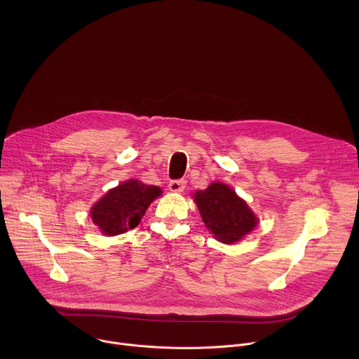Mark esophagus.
Wrapping results in <instances>:
<instances>
[{
  "instance_id": "34e87169",
  "label": "esophagus",
  "mask_w": 359,
  "mask_h": 359,
  "mask_svg": "<svg viewBox=\"0 0 359 359\" xmlns=\"http://www.w3.org/2000/svg\"><path fill=\"white\" fill-rule=\"evenodd\" d=\"M184 187H186V180H183V179H177V180H170L169 182V189L172 191H175V193L183 191Z\"/></svg>"
}]
</instances>
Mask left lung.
Here are the masks:
<instances>
[{
    "mask_svg": "<svg viewBox=\"0 0 359 359\" xmlns=\"http://www.w3.org/2000/svg\"><path fill=\"white\" fill-rule=\"evenodd\" d=\"M194 201L204 224L226 244L238 241L257 224L245 201L223 183H212L206 190L196 191Z\"/></svg>",
    "mask_w": 359,
    "mask_h": 359,
    "instance_id": "1",
    "label": "left lung"
}]
</instances>
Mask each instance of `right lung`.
I'll list each match as a JSON object with an SVG mask.
<instances>
[{"label": "right lung", "mask_w": 359, "mask_h": 359, "mask_svg": "<svg viewBox=\"0 0 359 359\" xmlns=\"http://www.w3.org/2000/svg\"><path fill=\"white\" fill-rule=\"evenodd\" d=\"M161 193L158 186L128 180L102 197L92 208L90 217L104 234H122L140 223L149 204Z\"/></svg>", "instance_id": "obj_1"}]
</instances>
